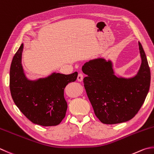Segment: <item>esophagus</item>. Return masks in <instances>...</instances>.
Segmentation results:
<instances>
[{
    "label": "esophagus",
    "instance_id": "1",
    "mask_svg": "<svg viewBox=\"0 0 154 154\" xmlns=\"http://www.w3.org/2000/svg\"><path fill=\"white\" fill-rule=\"evenodd\" d=\"M77 80L78 82H82V80H83V74H78V78H77Z\"/></svg>",
    "mask_w": 154,
    "mask_h": 154
}]
</instances>
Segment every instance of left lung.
<instances>
[{
	"mask_svg": "<svg viewBox=\"0 0 154 154\" xmlns=\"http://www.w3.org/2000/svg\"><path fill=\"white\" fill-rule=\"evenodd\" d=\"M142 63L131 78L114 75L111 61L98 58L82 66L84 86L94 114L104 124H117L131 119L140 111L148 93L151 73L148 62L139 42Z\"/></svg>",
	"mask_w": 154,
	"mask_h": 154,
	"instance_id": "8db88e82",
	"label": "left lung"
}]
</instances>
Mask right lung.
<instances>
[{"label": "right lung", "mask_w": 154, "mask_h": 154, "mask_svg": "<svg viewBox=\"0 0 154 154\" xmlns=\"http://www.w3.org/2000/svg\"><path fill=\"white\" fill-rule=\"evenodd\" d=\"M23 49L22 43L10 68L9 86L14 103L32 123L45 127L57 125L67 111L63 91L68 83L76 81L78 72L68 75L53 73L48 78L29 80L21 65Z\"/></svg>", "instance_id": "add662e5"}]
</instances>
